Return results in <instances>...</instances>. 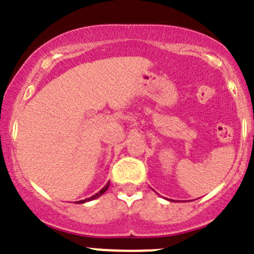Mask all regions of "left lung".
Listing matches in <instances>:
<instances>
[{"instance_id":"8db88e82","label":"left lung","mask_w":254,"mask_h":254,"mask_svg":"<svg viewBox=\"0 0 254 254\" xmlns=\"http://www.w3.org/2000/svg\"><path fill=\"white\" fill-rule=\"evenodd\" d=\"M169 201H170V200H169Z\"/></svg>"}]
</instances>
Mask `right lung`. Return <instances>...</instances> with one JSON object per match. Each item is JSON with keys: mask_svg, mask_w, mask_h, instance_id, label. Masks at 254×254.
Returning a JSON list of instances; mask_svg holds the SVG:
<instances>
[{"mask_svg": "<svg viewBox=\"0 0 254 254\" xmlns=\"http://www.w3.org/2000/svg\"><path fill=\"white\" fill-rule=\"evenodd\" d=\"M109 185H110V182L108 181V184L105 185L104 187H103L102 190H100L99 192H97L95 193V195H93L92 197H89V198H85V200H82V201H78V203H84V202H88V201H93V200H95V198H98V197H100V196L103 195V193L105 192V191H107L108 189H109Z\"/></svg>", "mask_w": 254, "mask_h": 254, "instance_id": "obj_1", "label": "right lung"}]
</instances>
